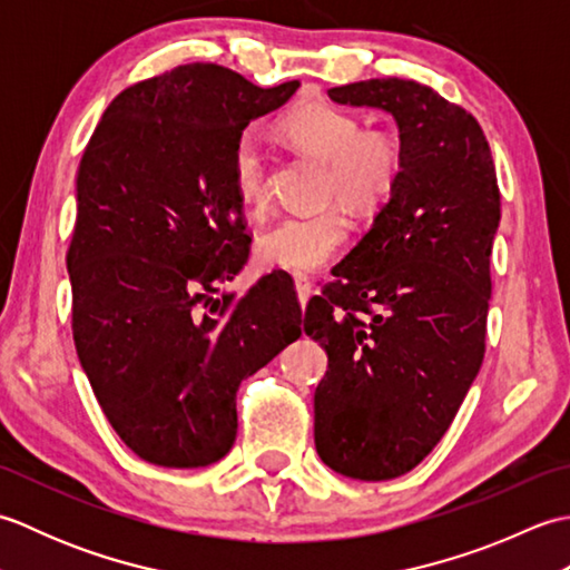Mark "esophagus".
<instances>
[{"instance_id": "esophagus-1", "label": "esophagus", "mask_w": 570, "mask_h": 570, "mask_svg": "<svg viewBox=\"0 0 570 570\" xmlns=\"http://www.w3.org/2000/svg\"><path fill=\"white\" fill-rule=\"evenodd\" d=\"M294 284H296V294H298V304L306 306V301L311 298V292H313V284L311 278L306 274H296L294 276Z\"/></svg>"}]
</instances>
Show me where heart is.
I'll list each match as a JSON object with an SVG mask.
<instances>
[{
    "instance_id": "b5f03b06",
    "label": "heart",
    "mask_w": 570,
    "mask_h": 570,
    "mask_svg": "<svg viewBox=\"0 0 570 570\" xmlns=\"http://www.w3.org/2000/svg\"><path fill=\"white\" fill-rule=\"evenodd\" d=\"M284 137L316 156L328 174L323 198L367 213L392 196L404 171V144L392 131L365 129L362 119L328 102L298 107L282 122ZM233 186L239 203L252 213L264 210L269 198V171L262 144L242 135L233 149ZM350 223L337 205L316 213L278 217L254 242L257 259L288 272H316L347 239Z\"/></svg>"
}]
</instances>
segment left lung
Instances as JSON below:
<instances>
[{"instance_id": "left-lung-1", "label": "left lung", "mask_w": 570, "mask_h": 570, "mask_svg": "<svg viewBox=\"0 0 570 570\" xmlns=\"http://www.w3.org/2000/svg\"><path fill=\"white\" fill-rule=\"evenodd\" d=\"M328 98L390 112L404 144L394 193L304 325L328 353L316 451L341 475L377 482L433 451L478 377L500 188L478 119L429 85L374 78Z\"/></svg>"}]
</instances>
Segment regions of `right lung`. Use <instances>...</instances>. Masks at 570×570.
<instances>
[{"label":"right lung","mask_w":570,"mask_h":570,"mask_svg":"<svg viewBox=\"0 0 570 570\" xmlns=\"http://www.w3.org/2000/svg\"><path fill=\"white\" fill-rule=\"evenodd\" d=\"M296 88L178 66L119 92L85 147L66 259L72 341L107 421L147 463L225 458L239 382L301 335L286 274L215 296L249 257L235 141Z\"/></svg>","instance_id":"1"}]
</instances>
